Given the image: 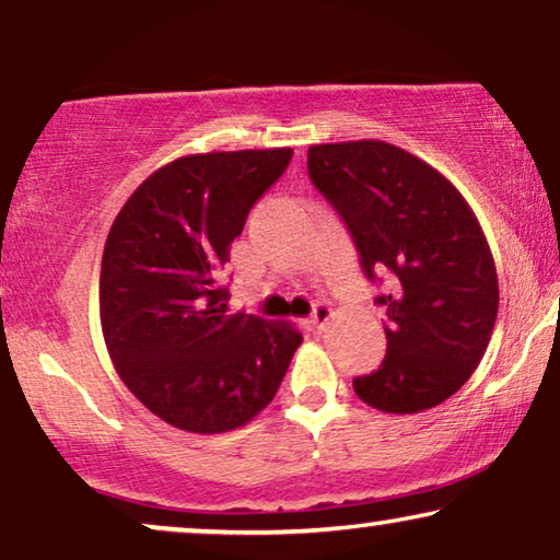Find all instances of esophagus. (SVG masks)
I'll list each match as a JSON object with an SVG mask.
<instances>
[{
  "mask_svg": "<svg viewBox=\"0 0 560 560\" xmlns=\"http://www.w3.org/2000/svg\"><path fill=\"white\" fill-rule=\"evenodd\" d=\"M329 319H332V306L329 304H317L314 306V312L310 314V325L314 332H322Z\"/></svg>",
  "mask_w": 560,
  "mask_h": 560,
  "instance_id": "34e87169",
  "label": "esophagus"
}]
</instances>
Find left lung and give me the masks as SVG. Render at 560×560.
I'll use <instances>...</instances> for the list:
<instances>
[{
  "mask_svg": "<svg viewBox=\"0 0 560 560\" xmlns=\"http://www.w3.org/2000/svg\"><path fill=\"white\" fill-rule=\"evenodd\" d=\"M312 185L348 225L368 281L381 283L388 350L352 381L385 413H419L469 381L498 319V271L475 212L444 175L385 141L314 144Z\"/></svg>",
  "mask_w": 560,
  "mask_h": 560,
  "instance_id": "8db88e82",
  "label": "left lung"
}]
</instances>
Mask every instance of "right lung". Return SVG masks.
Masks as SVG:
<instances>
[{
	"instance_id": "right-lung-1",
	"label": "right lung",
	"mask_w": 560,
	"mask_h": 560,
	"mask_svg": "<svg viewBox=\"0 0 560 560\" xmlns=\"http://www.w3.org/2000/svg\"><path fill=\"white\" fill-rule=\"evenodd\" d=\"M291 149L190 154L141 183L116 215L101 261V327L114 368L170 427L220 434L261 413L302 332L228 314L231 243L283 175Z\"/></svg>"
}]
</instances>
